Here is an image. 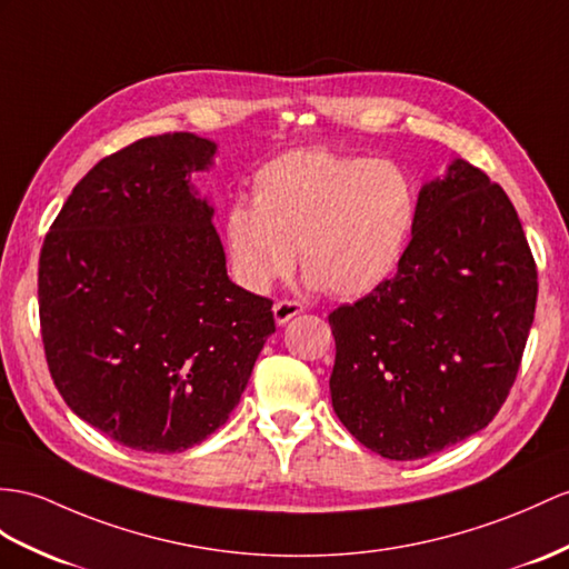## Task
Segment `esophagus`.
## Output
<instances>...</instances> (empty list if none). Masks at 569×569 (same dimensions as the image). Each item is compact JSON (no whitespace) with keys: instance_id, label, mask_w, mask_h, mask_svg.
<instances>
[{"instance_id":"obj_1","label":"esophagus","mask_w":569,"mask_h":569,"mask_svg":"<svg viewBox=\"0 0 569 569\" xmlns=\"http://www.w3.org/2000/svg\"><path fill=\"white\" fill-rule=\"evenodd\" d=\"M303 311V307L299 301H292V299H282V301H277L274 307H272V313H274V321H277V326H284L289 318H295V316H299Z\"/></svg>"}]
</instances>
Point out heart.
I'll use <instances>...</instances> for the list:
<instances>
[{
    "instance_id": "obj_1",
    "label": "heart",
    "mask_w": 569,
    "mask_h": 569,
    "mask_svg": "<svg viewBox=\"0 0 569 569\" xmlns=\"http://www.w3.org/2000/svg\"><path fill=\"white\" fill-rule=\"evenodd\" d=\"M418 217L403 166L326 149L287 151L253 176V202L233 200L224 241L233 274L262 292L307 268V284L332 297L373 292L398 268Z\"/></svg>"
}]
</instances>
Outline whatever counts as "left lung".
<instances>
[{
    "mask_svg": "<svg viewBox=\"0 0 569 569\" xmlns=\"http://www.w3.org/2000/svg\"><path fill=\"white\" fill-rule=\"evenodd\" d=\"M538 272L507 192L453 159L422 186L393 280L328 316L332 410L391 461L488 427L517 379Z\"/></svg>",
    "mask_w": 569,
    "mask_h": 569,
    "instance_id": "1",
    "label": "left lung"
}]
</instances>
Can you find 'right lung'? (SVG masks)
Here are the masks:
<instances>
[{
	"label": "right lung",
	"instance_id": "obj_1",
	"mask_svg": "<svg viewBox=\"0 0 569 569\" xmlns=\"http://www.w3.org/2000/svg\"><path fill=\"white\" fill-rule=\"evenodd\" d=\"M217 144L173 132L101 159L46 237L38 307L64 403L147 453L200 445L239 406L272 301L227 274L212 204L190 173Z\"/></svg>",
	"mask_w": 569,
	"mask_h": 569
}]
</instances>
